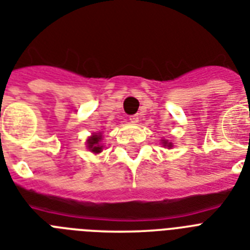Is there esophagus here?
Wrapping results in <instances>:
<instances>
[{"instance_id": "esophagus-1", "label": "esophagus", "mask_w": 250, "mask_h": 250, "mask_svg": "<svg viewBox=\"0 0 250 250\" xmlns=\"http://www.w3.org/2000/svg\"><path fill=\"white\" fill-rule=\"evenodd\" d=\"M129 122L131 123H137L139 122V115H129Z\"/></svg>"}]
</instances>
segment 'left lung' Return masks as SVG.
<instances>
[{
    "mask_svg": "<svg viewBox=\"0 0 250 250\" xmlns=\"http://www.w3.org/2000/svg\"><path fill=\"white\" fill-rule=\"evenodd\" d=\"M163 145L168 146V147H171V146H172V145H171V144H168V143H167V141H164V143H163Z\"/></svg>",
    "mask_w": 250,
    "mask_h": 250,
    "instance_id": "1",
    "label": "left lung"
}]
</instances>
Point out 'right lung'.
I'll list each match as a JSON object with an SVG mask.
<instances>
[{
    "label": "right lung",
    "instance_id": "add662e5",
    "mask_svg": "<svg viewBox=\"0 0 250 250\" xmlns=\"http://www.w3.org/2000/svg\"><path fill=\"white\" fill-rule=\"evenodd\" d=\"M100 141H101V133L99 135H93L90 140H88V149L92 151V153H100L101 149H103V146L100 145Z\"/></svg>",
    "mask_w": 250,
    "mask_h": 250
}]
</instances>
